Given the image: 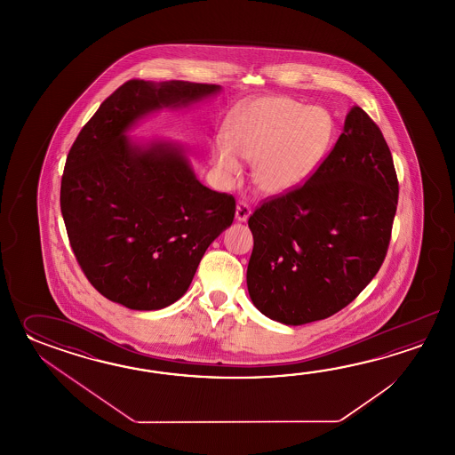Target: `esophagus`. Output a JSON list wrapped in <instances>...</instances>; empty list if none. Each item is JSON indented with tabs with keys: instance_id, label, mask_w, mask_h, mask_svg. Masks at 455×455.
<instances>
[{
	"instance_id": "esophagus-1",
	"label": "esophagus",
	"mask_w": 455,
	"mask_h": 455,
	"mask_svg": "<svg viewBox=\"0 0 455 455\" xmlns=\"http://www.w3.org/2000/svg\"><path fill=\"white\" fill-rule=\"evenodd\" d=\"M251 214V206L245 204V202H239V204H237V206H235V220H237V221H241V223H243V221H247Z\"/></svg>"
}]
</instances>
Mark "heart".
I'll return each mask as SVG.
<instances>
[{
	"label": "heart",
	"instance_id": "b5f03b06",
	"mask_svg": "<svg viewBox=\"0 0 455 455\" xmlns=\"http://www.w3.org/2000/svg\"><path fill=\"white\" fill-rule=\"evenodd\" d=\"M331 138L327 110L290 97H260L232 112L226 141L212 146V161L226 184L241 177V156L253 164L251 179L260 192L290 194L317 171Z\"/></svg>",
	"mask_w": 455,
	"mask_h": 455
}]
</instances>
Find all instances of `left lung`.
Wrapping results in <instances>:
<instances>
[{
	"label": "left lung",
	"mask_w": 455,
	"mask_h": 455,
	"mask_svg": "<svg viewBox=\"0 0 455 455\" xmlns=\"http://www.w3.org/2000/svg\"><path fill=\"white\" fill-rule=\"evenodd\" d=\"M396 204L390 149L372 118L355 106L306 184L249 218L253 306L284 325L327 319L347 307L386 259Z\"/></svg>",
	"instance_id": "1"
}]
</instances>
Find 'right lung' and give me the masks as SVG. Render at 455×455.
Returning a JSON list of instances; mask_svg holds the SVG:
<instances>
[{
	"mask_svg": "<svg viewBox=\"0 0 455 455\" xmlns=\"http://www.w3.org/2000/svg\"><path fill=\"white\" fill-rule=\"evenodd\" d=\"M220 91L188 81H126L71 146L61 214L81 270L107 299L133 310L174 304L210 243L231 226L234 196L200 184L180 146L138 145L126 136L151 112L192 106Z\"/></svg>",
	"mask_w": 455,
	"mask_h": 455,
	"instance_id": "right-lung-1",
	"label": "right lung"
}]
</instances>
